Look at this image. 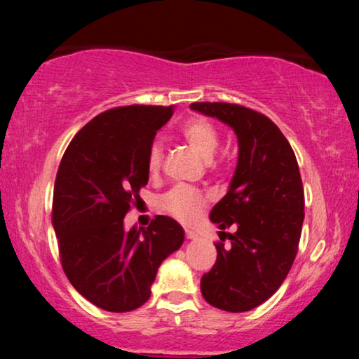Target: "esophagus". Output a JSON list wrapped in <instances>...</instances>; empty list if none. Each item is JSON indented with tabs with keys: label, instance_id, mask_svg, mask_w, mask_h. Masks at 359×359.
I'll return each mask as SVG.
<instances>
[{
	"label": "esophagus",
	"instance_id": "1",
	"mask_svg": "<svg viewBox=\"0 0 359 359\" xmlns=\"http://www.w3.org/2000/svg\"><path fill=\"white\" fill-rule=\"evenodd\" d=\"M184 235H186V238H189V240H196V238H198V233H196L194 230H189V229L184 230Z\"/></svg>",
	"mask_w": 359,
	"mask_h": 359
}]
</instances>
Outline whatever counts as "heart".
Here are the masks:
<instances>
[{
  "label": "heart",
  "mask_w": 359,
  "mask_h": 359,
  "mask_svg": "<svg viewBox=\"0 0 359 359\" xmlns=\"http://www.w3.org/2000/svg\"><path fill=\"white\" fill-rule=\"evenodd\" d=\"M180 134L188 142V145L205 161L212 160L215 151L219 149L220 134L212 122L205 117H191L181 126ZM212 163V161H210ZM163 165V147L160 142H154L147 155V170L151 176L160 173ZM208 198L203 191L188 188V186H176L170 189L161 199V209L171 217L184 224L194 222L205 208Z\"/></svg>",
  "instance_id": "b5f03b06"
}]
</instances>
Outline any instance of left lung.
Instances as JSON below:
<instances>
[{"mask_svg": "<svg viewBox=\"0 0 359 359\" xmlns=\"http://www.w3.org/2000/svg\"><path fill=\"white\" fill-rule=\"evenodd\" d=\"M191 109L217 117L238 139L232 183L210 210L222 242L215 243L217 259L201 278V292L222 311H252L278 291L297 255L304 188L296 155L262 112L230 102H193ZM229 226L238 230L225 234ZM225 236L229 245L223 243Z\"/></svg>", "mask_w": 359, "mask_h": 359, "instance_id": "left-lung-1", "label": "left lung"}]
</instances>
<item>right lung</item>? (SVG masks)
<instances>
[{
	"label": "right lung",
	"instance_id": "obj_1",
	"mask_svg": "<svg viewBox=\"0 0 359 359\" xmlns=\"http://www.w3.org/2000/svg\"><path fill=\"white\" fill-rule=\"evenodd\" d=\"M171 116V106L145 104L101 112L73 137L58 166L52 224L62 268L102 311L144 306L161 262L183 245V227L166 215L124 230L126 214L149 183L150 145Z\"/></svg>",
	"mask_w": 359,
	"mask_h": 359
}]
</instances>
